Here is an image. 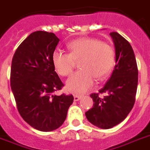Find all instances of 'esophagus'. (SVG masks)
Segmentation results:
<instances>
[{
    "label": "esophagus",
    "mask_w": 150,
    "mask_h": 150,
    "mask_svg": "<svg viewBox=\"0 0 150 150\" xmlns=\"http://www.w3.org/2000/svg\"><path fill=\"white\" fill-rule=\"evenodd\" d=\"M74 101H78L81 98V95H74Z\"/></svg>",
    "instance_id": "1"
}]
</instances>
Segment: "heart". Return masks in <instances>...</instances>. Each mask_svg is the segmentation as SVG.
<instances>
[{
  "label": "heart",
  "mask_w": 150,
  "mask_h": 150,
  "mask_svg": "<svg viewBox=\"0 0 150 150\" xmlns=\"http://www.w3.org/2000/svg\"><path fill=\"white\" fill-rule=\"evenodd\" d=\"M69 54L56 50L53 53L52 62L55 70L62 76H69L74 70L75 62L79 69L67 80L69 92L82 93L94 84V78L101 81L108 76L115 59L111 45L95 38H80L67 45Z\"/></svg>",
  "instance_id": "1"
}]
</instances>
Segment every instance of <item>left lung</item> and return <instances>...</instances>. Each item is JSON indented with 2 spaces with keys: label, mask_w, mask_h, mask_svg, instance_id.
I'll return each mask as SVG.
<instances>
[{
  "label": "left lung",
  "mask_w": 150,
  "mask_h": 150,
  "mask_svg": "<svg viewBox=\"0 0 150 150\" xmlns=\"http://www.w3.org/2000/svg\"><path fill=\"white\" fill-rule=\"evenodd\" d=\"M110 35L115 48V66L99 93L90 95L94 103L85 112L88 120L102 129L112 128L127 118L134 104L138 88V66L132 47L119 33L111 32Z\"/></svg>",
  "instance_id": "left-lung-1"
}]
</instances>
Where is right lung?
<instances>
[{"mask_svg": "<svg viewBox=\"0 0 150 150\" xmlns=\"http://www.w3.org/2000/svg\"><path fill=\"white\" fill-rule=\"evenodd\" d=\"M59 39L52 32L29 35L13 55L10 84L18 111L36 130L52 131L66 120L73 95H53L64 84L55 72L52 55Z\"/></svg>", "mask_w": 150, "mask_h": 150, "instance_id": "right-lung-1", "label": "right lung"}]
</instances>
